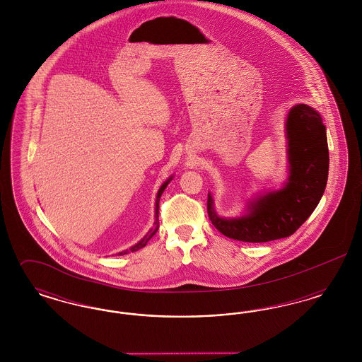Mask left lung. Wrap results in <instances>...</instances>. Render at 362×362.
Returning <instances> with one entry per match:
<instances>
[{
	"label": "left lung",
	"mask_w": 362,
	"mask_h": 362,
	"mask_svg": "<svg viewBox=\"0 0 362 362\" xmlns=\"http://www.w3.org/2000/svg\"><path fill=\"white\" fill-rule=\"evenodd\" d=\"M289 176L282 189L254 199L247 214L223 218L207 195V214L224 236L247 243H266L293 235L316 209L328 177L326 127L307 104L293 105L286 119Z\"/></svg>",
	"instance_id": "obj_1"
}]
</instances>
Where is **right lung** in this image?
Instances as JSON below:
<instances>
[{
    "label": "right lung",
    "instance_id": "obj_1",
    "mask_svg": "<svg viewBox=\"0 0 362 362\" xmlns=\"http://www.w3.org/2000/svg\"><path fill=\"white\" fill-rule=\"evenodd\" d=\"M173 180V176L170 177V179H167L163 185H161V187L158 189L157 191V197H156V209H155V225L149 229V232L141 239V240L138 241L137 244H134L133 247H130L129 250H124V251H122L119 252L118 255H126V254H129V252H134V251H138V250H141V248H144L146 244H148V241L151 240L153 236H155L156 232H157V229H158V202H160V197H161V194H163V191L165 189V187L168 186V183Z\"/></svg>",
    "mask_w": 362,
    "mask_h": 362
}]
</instances>
